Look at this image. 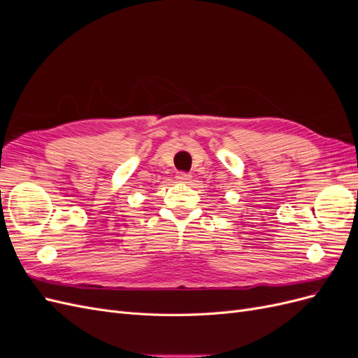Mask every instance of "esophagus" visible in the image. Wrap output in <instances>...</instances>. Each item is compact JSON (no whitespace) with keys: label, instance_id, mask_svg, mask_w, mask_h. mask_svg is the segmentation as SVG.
<instances>
[{"label":"esophagus","instance_id":"esophagus-1","mask_svg":"<svg viewBox=\"0 0 358 358\" xmlns=\"http://www.w3.org/2000/svg\"><path fill=\"white\" fill-rule=\"evenodd\" d=\"M176 178H178L179 182H183V183H188V182L191 180V175H189V173H185V171L179 173V175H178Z\"/></svg>","mask_w":358,"mask_h":358}]
</instances>
